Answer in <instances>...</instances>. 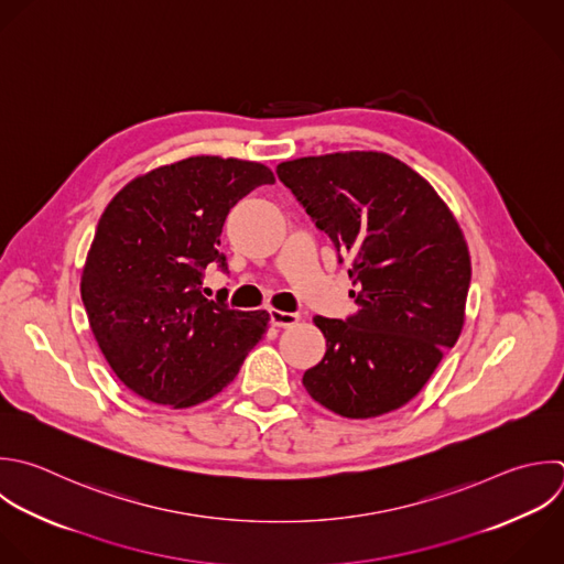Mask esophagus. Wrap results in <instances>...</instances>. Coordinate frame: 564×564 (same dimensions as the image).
<instances>
[{"label":"esophagus","mask_w":564,"mask_h":564,"mask_svg":"<svg viewBox=\"0 0 564 564\" xmlns=\"http://www.w3.org/2000/svg\"><path fill=\"white\" fill-rule=\"evenodd\" d=\"M271 322L278 328H286L300 322V313H286V311H271Z\"/></svg>","instance_id":"34e87169"}]
</instances>
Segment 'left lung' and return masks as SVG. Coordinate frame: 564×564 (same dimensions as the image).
Here are the masks:
<instances>
[{"mask_svg": "<svg viewBox=\"0 0 564 564\" xmlns=\"http://www.w3.org/2000/svg\"><path fill=\"white\" fill-rule=\"evenodd\" d=\"M275 172L357 286L355 315L313 317L326 355L304 388L348 419L401 408L463 328L471 264L456 218L425 178L381 152L306 156Z\"/></svg>", "mask_w": 564, "mask_h": 564, "instance_id": "obj_1", "label": "left lung"}]
</instances>
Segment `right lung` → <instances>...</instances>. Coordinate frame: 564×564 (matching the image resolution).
Masks as SVG:
<instances>
[{
  "label": "right lung",
  "instance_id": "add662e5",
  "mask_svg": "<svg viewBox=\"0 0 564 564\" xmlns=\"http://www.w3.org/2000/svg\"><path fill=\"white\" fill-rule=\"evenodd\" d=\"M262 163L192 156L128 183L106 207L82 275L95 339L139 397L189 408L238 375L269 326L267 311H236L203 295L229 209L260 185Z\"/></svg>",
  "mask_w": 564,
  "mask_h": 564
}]
</instances>
